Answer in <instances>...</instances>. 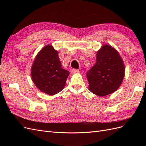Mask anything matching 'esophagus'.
Here are the masks:
<instances>
[{"label": "esophagus", "instance_id": "obj_1", "mask_svg": "<svg viewBox=\"0 0 146 146\" xmlns=\"http://www.w3.org/2000/svg\"><path fill=\"white\" fill-rule=\"evenodd\" d=\"M79 72V70L78 69H73L71 70V73L72 74H76V73H78Z\"/></svg>", "mask_w": 146, "mask_h": 146}]
</instances>
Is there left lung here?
<instances>
[{"label": "left lung", "mask_w": 146, "mask_h": 146, "mask_svg": "<svg viewBox=\"0 0 146 146\" xmlns=\"http://www.w3.org/2000/svg\"><path fill=\"white\" fill-rule=\"evenodd\" d=\"M86 76L92 93L102 97L116 91L125 76V65L119 53L104 44L97 52L96 63Z\"/></svg>", "instance_id": "8db88e82"}]
</instances>
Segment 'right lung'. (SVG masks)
<instances>
[{
	"label": "right lung",
	"mask_w": 146,
	"mask_h": 146,
	"mask_svg": "<svg viewBox=\"0 0 146 146\" xmlns=\"http://www.w3.org/2000/svg\"><path fill=\"white\" fill-rule=\"evenodd\" d=\"M69 72L62 68L58 52L48 44L42 48L31 68L32 79L38 89L53 96L63 90Z\"/></svg>",
	"instance_id": "right-lung-1"
}]
</instances>
